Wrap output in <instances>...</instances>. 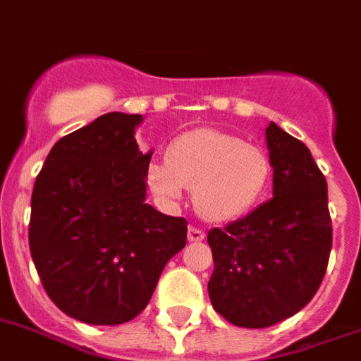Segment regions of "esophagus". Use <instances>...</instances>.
<instances>
[{
    "label": "esophagus",
    "mask_w": 361,
    "mask_h": 361,
    "mask_svg": "<svg viewBox=\"0 0 361 361\" xmlns=\"http://www.w3.org/2000/svg\"><path fill=\"white\" fill-rule=\"evenodd\" d=\"M204 237H206V233H204V230H201V228H197V226L188 228V239H190V241H193V243L202 241Z\"/></svg>",
    "instance_id": "34e87169"
}]
</instances>
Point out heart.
I'll return each instance as SVG.
<instances>
[{"instance_id":"heart-1","label":"heart","mask_w":361,"mask_h":361,"mask_svg":"<svg viewBox=\"0 0 361 361\" xmlns=\"http://www.w3.org/2000/svg\"><path fill=\"white\" fill-rule=\"evenodd\" d=\"M272 166L261 147L241 137L195 129L168 149V162H151L146 180L160 201H180L184 188L193 190V204L208 221L241 217L259 204L269 190Z\"/></svg>"}]
</instances>
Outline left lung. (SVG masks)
I'll return each instance as SVG.
<instances>
[{
	"mask_svg": "<svg viewBox=\"0 0 361 361\" xmlns=\"http://www.w3.org/2000/svg\"><path fill=\"white\" fill-rule=\"evenodd\" d=\"M274 197L226 228H212L214 309L237 327L264 329L300 312L318 292L332 248L327 180L310 149L267 128Z\"/></svg>",
	"mask_w": 361,
	"mask_h": 361,
	"instance_id": "obj_1",
	"label": "left lung"
}]
</instances>
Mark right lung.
<instances>
[{"label": "right lung", "mask_w": 361, "mask_h": 361, "mask_svg": "<svg viewBox=\"0 0 361 361\" xmlns=\"http://www.w3.org/2000/svg\"><path fill=\"white\" fill-rule=\"evenodd\" d=\"M140 115L107 113L60 138L36 177L29 246L47 295L91 325H120L146 309L188 221L146 204L149 153Z\"/></svg>", "instance_id": "right-lung-1"}]
</instances>
